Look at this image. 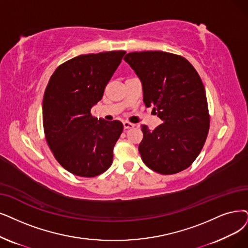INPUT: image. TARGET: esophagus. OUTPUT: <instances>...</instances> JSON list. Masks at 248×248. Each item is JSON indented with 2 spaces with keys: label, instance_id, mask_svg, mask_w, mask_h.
<instances>
[{
  "label": "esophagus",
  "instance_id": "1",
  "mask_svg": "<svg viewBox=\"0 0 248 248\" xmlns=\"http://www.w3.org/2000/svg\"><path fill=\"white\" fill-rule=\"evenodd\" d=\"M123 127H124V129H130V128L134 127V124L125 121V122H123Z\"/></svg>",
  "mask_w": 248,
  "mask_h": 248
}]
</instances>
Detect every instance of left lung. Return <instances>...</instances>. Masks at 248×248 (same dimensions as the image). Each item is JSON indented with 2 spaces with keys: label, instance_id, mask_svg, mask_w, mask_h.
I'll use <instances>...</instances> for the list:
<instances>
[{
  "label": "left lung",
  "instance_id": "8db88e82",
  "mask_svg": "<svg viewBox=\"0 0 248 248\" xmlns=\"http://www.w3.org/2000/svg\"><path fill=\"white\" fill-rule=\"evenodd\" d=\"M124 60L140 79L145 107L163 121L154 130L141 125L138 146L143 163L156 173L187 169L204 145L210 128L205 90L185 58L161 51L133 52Z\"/></svg>",
  "mask_w": 248,
  "mask_h": 248
}]
</instances>
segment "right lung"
Instances as JSON below:
<instances>
[{
	"mask_svg": "<svg viewBox=\"0 0 248 248\" xmlns=\"http://www.w3.org/2000/svg\"><path fill=\"white\" fill-rule=\"evenodd\" d=\"M125 51L77 56L59 66L49 78L43 101L46 142L64 169L95 177L113 162V150L123 131L120 121L93 116Z\"/></svg>",
	"mask_w": 248,
	"mask_h": 248,
	"instance_id": "obj_1",
	"label": "right lung"
}]
</instances>
